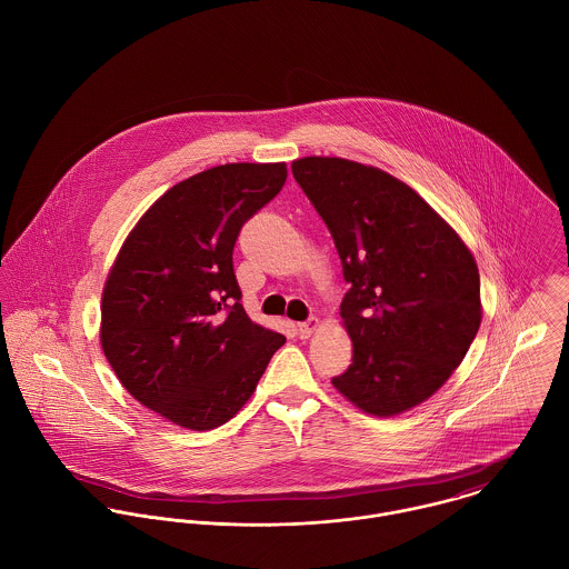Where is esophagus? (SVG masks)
Listing matches in <instances>:
<instances>
[{"instance_id": "obj_1", "label": "esophagus", "mask_w": 569, "mask_h": 569, "mask_svg": "<svg viewBox=\"0 0 569 569\" xmlns=\"http://www.w3.org/2000/svg\"><path fill=\"white\" fill-rule=\"evenodd\" d=\"M321 326V321L317 319V317H312L310 321H306V323H299L297 326V332H299V337L301 339H310L315 332H317V328Z\"/></svg>"}]
</instances>
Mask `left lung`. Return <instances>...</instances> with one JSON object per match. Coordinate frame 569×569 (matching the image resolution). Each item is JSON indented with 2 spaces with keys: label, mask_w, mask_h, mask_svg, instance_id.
<instances>
[{
  "label": "left lung",
  "mask_w": 569,
  "mask_h": 569,
  "mask_svg": "<svg viewBox=\"0 0 569 569\" xmlns=\"http://www.w3.org/2000/svg\"><path fill=\"white\" fill-rule=\"evenodd\" d=\"M341 254L342 328L353 345L335 389L376 418L429 400L481 323L479 270L455 228L409 184L345 158L292 162Z\"/></svg>",
  "instance_id": "1"
}]
</instances>
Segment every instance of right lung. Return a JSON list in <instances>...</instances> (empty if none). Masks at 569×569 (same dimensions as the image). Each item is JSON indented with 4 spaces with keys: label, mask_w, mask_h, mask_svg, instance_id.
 Wrapping results in <instances>:
<instances>
[{
    "label": "right lung",
    "mask_w": 569,
    "mask_h": 569,
    "mask_svg": "<svg viewBox=\"0 0 569 569\" xmlns=\"http://www.w3.org/2000/svg\"><path fill=\"white\" fill-rule=\"evenodd\" d=\"M286 162H228L160 196L124 237L101 299V347L120 385L164 420L222 427L286 337L246 315L239 230L286 184Z\"/></svg>",
    "instance_id": "right-lung-1"
}]
</instances>
